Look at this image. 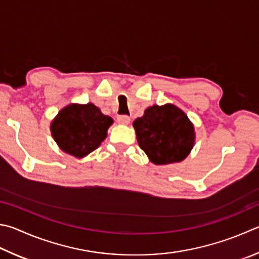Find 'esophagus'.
<instances>
[{
    "instance_id": "obj_1",
    "label": "esophagus",
    "mask_w": 259,
    "mask_h": 259,
    "mask_svg": "<svg viewBox=\"0 0 259 259\" xmlns=\"http://www.w3.org/2000/svg\"><path fill=\"white\" fill-rule=\"evenodd\" d=\"M116 121L121 124H128L130 122V117L128 115H119L116 117Z\"/></svg>"
}]
</instances>
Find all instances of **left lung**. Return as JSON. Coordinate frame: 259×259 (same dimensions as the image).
<instances>
[{"label":"left lung","mask_w":259,"mask_h":259,"mask_svg":"<svg viewBox=\"0 0 259 259\" xmlns=\"http://www.w3.org/2000/svg\"><path fill=\"white\" fill-rule=\"evenodd\" d=\"M139 147L157 165L180 162L194 146V125L172 104L154 105L134 122Z\"/></svg>","instance_id":"8db88e82"}]
</instances>
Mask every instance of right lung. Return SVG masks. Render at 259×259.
Instances as JSON below:
<instances>
[{"label":"right lung","mask_w":259,"mask_h":259,"mask_svg":"<svg viewBox=\"0 0 259 259\" xmlns=\"http://www.w3.org/2000/svg\"><path fill=\"white\" fill-rule=\"evenodd\" d=\"M112 123V117L102 114L92 103L71 104L59 112L52 122L51 131L63 152L80 158L101 145Z\"/></svg>","instance_id":"1"}]
</instances>
